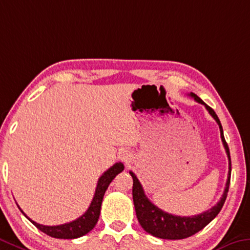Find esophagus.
Wrapping results in <instances>:
<instances>
[{"mask_svg": "<svg viewBox=\"0 0 250 250\" xmlns=\"http://www.w3.org/2000/svg\"><path fill=\"white\" fill-rule=\"evenodd\" d=\"M119 158H120L122 161H125L128 164V162L131 161V153H130L129 151H126V150H124V151L120 152V156H119Z\"/></svg>", "mask_w": 250, "mask_h": 250, "instance_id": "1", "label": "esophagus"}]
</instances>
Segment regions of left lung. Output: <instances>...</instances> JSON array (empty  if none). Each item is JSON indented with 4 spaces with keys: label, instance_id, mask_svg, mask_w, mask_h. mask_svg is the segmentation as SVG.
Returning a JSON list of instances; mask_svg holds the SVG:
<instances>
[{
    "label": "left lung",
    "instance_id": "left-lung-1",
    "mask_svg": "<svg viewBox=\"0 0 250 250\" xmlns=\"http://www.w3.org/2000/svg\"><path fill=\"white\" fill-rule=\"evenodd\" d=\"M190 97L195 99V101L199 102V104H204L206 109L208 110V112L210 113V116L215 119L216 122L219 125L220 129V137L221 141H223L226 153H227L228 160H229V171H228V178L227 182H226V188L224 190L223 196H221L220 200L218 201L216 206H213L212 208L208 209L207 211L196 216H190V217H181V216H175L171 213H168L164 210H161L160 208H158L157 206H154L151 201L148 199V197L146 196L144 191V188L140 184V181L138 180V178L132 171H130L133 179V187H132V197H133V204L134 209H136L137 218L141 227L145 230L152 235L154 237L162 239H185L188 237L195 235L196 232L200 231L201 229L205 228L210 221L215 218L219 211L223 208L225 204L226 198H227L229 184H230V175H231V160H230V152H229V148L227 142L225 140L223 126L218 119L217 114L210 106L207 105L201 99L196 96L195 93H190Z\"/></svg>",
    "mask_w": 250,
    "mask_h": 250
}]
</instances>
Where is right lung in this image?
I'll return each instance as SVG.
<instances>
[{"label":"right lung","instance_id":"obj_1","mask_svg":"<svg viewBox=\"0 0 250 250\" xmlns=\"http://www.w3.org/2000/svg\"><path fill=\"white\" fill-rule=\"evenodd\" d=\"M125 166L121 162H117L116 165H113L112 167L109 168L99 178L96 192H94L93 199L91 201L88 210H86L81 217H79L78 219H75L71 223L63 224L59 226H44L35 223L32 219H30L24 212L21 210V208L19 207L21 212L24 215L31 223H32L35 227L40 230L43 231L46 235H49L53 238H60V239H74L79 238V237L84 236L85 233L92 230L94 226L97 225L99 216H100L101 210V204L104 196L105 193V190L108 189L111 181L114 179L118 173L124 171Z\"/></svg>","mask_w":250,"mask_h":250}]
</instances>
